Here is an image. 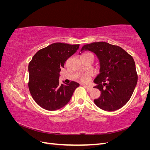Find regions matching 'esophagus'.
<instances>
[{"instance_id": "34e87169", "label": "esophagus", "mask_w": 150, "mask_h": 150, "mask_svg": "<svg viewBox=\"0 0 150 150\" xmlns=\"http://www.w3.org/2000/svg\"><path fill=\"white\" fill-rule=\"evenodd\" d=\"M84 87L87 89L88 91H91L92 89V87L91 86H87V85H84Z\"/></svg>"}]
</instances>
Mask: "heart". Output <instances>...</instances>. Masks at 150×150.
Instances as JSON below:
<instances>
[{
  "instance_id": "1",
  "label": "heart",
  "mask_w": 150,
  "mask_h": 150,
  "mask_svg": "<svg viewBox=\"0 0 150 150\" xmlns=\"http://www.w3.org/2000/svg\"><path fill=\"white\" fill-rule=\"evenodd\" d=\"M87 54H92L86 53L84 54V55H87ZM90 78H91V74H89V73H86L81 76V80L83 82H84V83L88 82V81L90 80Z\"/></svg>"
}]
</instances>
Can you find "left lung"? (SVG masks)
Returning a JSON list of instances; mask_svg holds the SVG:
<instances>
[{"instance_id":"8db88e82","label":"left lung","mask_w":150,"mask_h":150,"mask_svg":"<svg viewBox=\"0 0 150 150\" xmlns=\"http://www.w3.org/2000/svg\"><path fill=\"white\" fill-rule=\"evenodd\" d=\"M93 52L100 64L99 73L94 80L101 92L94 100L99 108L108 111L119 110L128 103L138 81L133 57L120 46L105 42L86 44L81 49ZM79 54H81L79 53Z\"/></svg>"}]
</instances>
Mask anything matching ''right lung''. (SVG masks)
Instances as JSON below:
<instances>
[{"label":"right lung","instance_id":"right-lung-1","mask_svg":"<svg viewBox=\"0 0 150 150\" xmlns=\"http://www.w3.org/2000/svg\"><path fill=\"white\" fill-rule=\"evenodd\" d=\"M79 44L53 43L35 53L29 62V89L38 105L49 111L57 110L70 101L79 84L71 81L60 84L59 73L68 58L77 51Z\"/></svg>","mask_w":150,"mask_h":150}]
</instances>
